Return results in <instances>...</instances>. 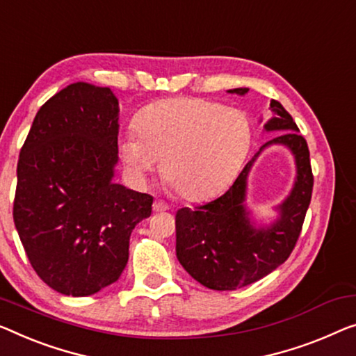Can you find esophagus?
<instances>
[{
    "label": "esophagus",
    "instance_id": "esophagus-1",
    "mask_svg": "<svg viewBox=\"0 0 356 356\" xmlns=\"http://www.w3.org/2000/svg\"><path fill=\"white\" fill-rule=\"evenodd\" d=\"M169 209V204L166 201L163 200H155V203H153V211L155 212H163V211H168Z\"/></svg>",
    "mask_w": 356,
    "mask_h": 356
}]
</instances>
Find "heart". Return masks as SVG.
I'll use <instances>...</instances> for the list:
<instances>
[{
  "label": "heart",
  "instance_id": "1",
  "mask_svg": "<svg viewBox=\"0 0 356 356\" xmlns=\"http://www.w3.org/2000/svg\"><path fill=\"white\" fill-rule=\"evenodd\" d=\"M136 131L120 139L121 161L137 185L161 162L169 187L200 201L222 192L245 163L252 140L245 111L196 97L148 105L137 115Z\"/></svg>",
  "mask_w": 356,
  "mask_h": 356
}]
</instances>
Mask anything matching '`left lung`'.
I'll list each match as a JSON object with an SVG mask.
<instances>
[{"instance_id": "obj_1", "label": "left lung", "mask_w": 356, "mask_h": 356, "mask_svg": "<svg viewBox=\"0 0 356 356\" xmlns=\"http://www.w3.org/2000/svg\"><path fill=\"white\" fill-rule=\"evenodd\" d=\"M248 91L236 88L229 92L245 95ZM270 110L273 116L265 121L264 131L281 134L259 148L224 195L176 214L179 262L209 289L233 291L267 277L289 257L300 235L314 190L309 147L283 105L272 100ZM272 145H283L293 153L296 179L290 195L277 208V219L268 226H256L244 203L247 176L258 155Z\"/></svg>"}]
</instances>
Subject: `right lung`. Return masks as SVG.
<instances>
[{
    "instance_id": "obj_1",
    "label": "right lung",
    "mask_w": 356,
    "mask_h": 356,
    "mask_svg": "<svg viewBox=\"0 0 356 356\" xmlns=\"http://www.w3.org/2000/svg\"><path fill=\"white\" fill-rule=\"evenodd\" d=\"M118 129L113 91L78 81L38 110L20 150L15 229L36 275L63 296L115 283L152 214L153 196L113 182Z\"/></svg>"
}]
</instances>
